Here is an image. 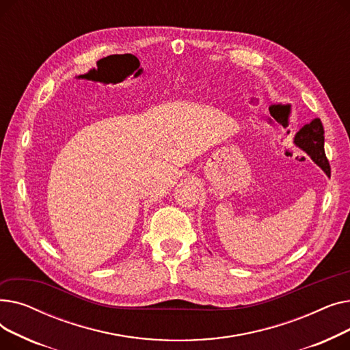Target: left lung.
I'll return each mask as SVG.
<instances>
[{"mask_svg": "<svg viewBox=\"0 0 350 350\" xmlns=\"http://www.w3.org/2000/svg\"><path fill=\"white\" fill-rule=\"evenodd\" d=\"M323 126L321 119H312L310 123L305 124L301 131L293 137V143L298 146L301 150H304L312 160H314L319 167L326 173L330 174V165L325 156L323 150Z\"/></svg>", "mask_w": 350, "mask_h": 350, "instance_id": "1", "label": "left lung"}]
</instances>
